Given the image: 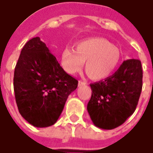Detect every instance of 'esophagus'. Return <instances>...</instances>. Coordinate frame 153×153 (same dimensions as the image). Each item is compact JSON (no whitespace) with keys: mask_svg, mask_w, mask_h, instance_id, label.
Masks as SVG:
<instances>
[{"mask_svg":"<svg viewBox=\"0 0 153 153\" xmlns=\"http://www.w3.org/2000/svg\"><path fill=\"white\" fill-rule=\"evenodd\" d=\"M85 84H86V82L82 81V80H79V86H82V85H85Z\"/></svg>","mask_w":153,"mask_h":153,"instance_id":"esophagus-1","label":"esophagus"}]
</instances>
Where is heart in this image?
I'll use <instances>...</instances> for the list:
<instances>
[{"instance_id": "obj_1", "label": "heart", "mask_w": 153, "mask_h": 153, "mask_svg": "<svg viewBox=\"0 0 153 153\" xmlns=\"http://www.w3.org/2000/svg\"><path fill=\"white\" fill-rule=\"evenodd\" d=\"M118 47L104 38H88L77 43L75 49L65 48L61 62L64 70L74 74L81 70L83 62L88 75L94 80L104 79L111 74L120 60Z\"/></svg>"}]
</instances>
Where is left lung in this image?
Instances as JSON below:
<instances>
[{
  "label": "left lung",
  "mask_w": 153,
  "mask_h": 153,
  "mask_svg": "<svg viewBox=\"0 0 153 153\" xmlns=\"http://www.w3.org/2000/svg\"><path fill=\"white\" fill-rule=\"evenodd\" d=\"M87 109L95 126L113 129L134 112L143 87L141 61L125 60L111 76L91 83Z\"/></svg>",
  "instance_id": "left-lung-1"
}]
</instances>
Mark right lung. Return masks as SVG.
<instances>
[{"instance_id":"right-lung-1","label":"right lung","mask_w":153,"mask_h":153,"mask_svg":"<svg viewBox=\"0 0 153 153\" xmlns=\"http://www.w3.org/2000/svg\"><path fill=\"white\" fill-rule=\"evenodd\" d=\"M78 87L46 44L36 37L26 42L14 74V91L20 115L38 128L54 125L68 97Z\"/></svg>"}]
</instances>
